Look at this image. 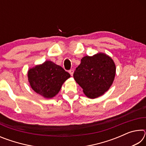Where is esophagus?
<instances>
[{
	"mask_svg": "<svg viewBox=\"0 0 146 146\" xmlns=\"http://www.w3.org/2000/svg\"><path fill=\"white\" fill-rule=\"evenodd\" d=\"M69 73H70V74L71 76H73V73H74V70H70V71H69Z\"/></svg>",
	"mask_w": 146,
	"mask_h": 146,
	"instance_id": "1",
	"label": "esophagus"
}]
</instances>
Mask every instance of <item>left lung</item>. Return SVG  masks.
Segmentation results:
<instances>
[{
	"label": "left lung",
	"instance_id": "1",
	"mask_svg": "<svg viewBox=\"0 0 146 146\" xmlns=\"http://www.w3.org/2000/svg\"><path fill=\"white\" fill-rule=\"evenodd\" d=\"M116 66L113 59L104 53L85 56L73 73L76 83L90 98H96L108 91L114 81Z\"/></svg>",
	"mask_w": 146,
	"mask_h": 146
}]
</instances>
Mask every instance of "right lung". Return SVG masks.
I'll use <instances>...</instances> for the list:
<instances>
[{"label":"right lung","mask_w":146,"mask_h":146,"mask_svg":"<svg viewBox=\"0 0 146 146\" xmlns=\"http://www.w3.org/2000/svg\"><path fill=\"white\" fill-rule=\"evenodd\" d=\"M70 75L61 66L46 60L30 68L28 71L29 84L35 92L46 98H51L60 91Z\"/></svg>","instance_id":"right-lung-1"}]
</instances>
